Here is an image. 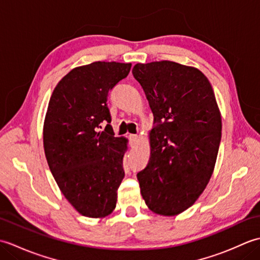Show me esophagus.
<instances>
[{
	"label": "esophagus",
	"mask_w": 260,
	"mask_h": 260,
	"mask_svg": "<svg viewBox=\"0 0 260 260\" xmlns=\"http://www.w3.org/2000/svg\"><path fill=\"white\" fill-rule=\"evenodd\" d=\"M128 140H129L131 144H134L135 141L137 140V135H135V134H129V135H128Z\"/></svg>",
	"instance_id": "esophagus-1"
}]
</instances>
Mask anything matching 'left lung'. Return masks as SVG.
Segmentation results:
<instances>
[{
    "mask_svg": "<svg viewBox=\"0 0 260 260\" xmlns=\"http://www.w3.org/2000/svg\"><path fill=\"white\" fill-rule=\"evenodd\" d=\"M134 78L154 116L151 157L137 173L153 212L175 215L190 208L211 178L221 141V116L208 78L173 61L137 63Z\"/></svg>",
    "mask_w": 260,
    "mask_h": 260,
    "instance_id": "obj_1",
    "label": "left lung"
}]
</instances>
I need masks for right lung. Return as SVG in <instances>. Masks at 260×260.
I'll return each instance as SVG.
<instances>
[{"label":"right lung","mask_w":260,"mask_h":260,"mask_svg":"<svg viewBox=\"0 0 260 260\" xmlns=\"http://www.w3.org/2000/svg\"><path fill=\"white\" fill-rule=\"evenodd\" d=\"M132 63L97 61L77 67L58 82L43 125V147L62 194L85 217L113 212L125 172L124 137H115L109 91ZM103 121L108 123L101 131Z\"/></svg>","instance_id":"add662e5"}]
</instances>
